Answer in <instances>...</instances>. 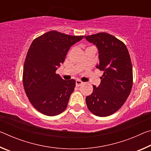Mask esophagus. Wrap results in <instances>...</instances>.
Listing matches in <instances>:
<instances>
[{
    "label": "esophagus",
    "instance_id": "obj_1",
    "mask_svg": "<svg viewBox=\"0 0 151 151\" xmlns=\"http://www.w3.org/2000/svg\"><path fill=\"white\" fill-rule=\"evenodd\" d=\"M83 83V82L81 81H79V80H76V86H80Z\"/></svg>",
    "mask_w": 151,
    "mask_h": 151
}]
</instances>
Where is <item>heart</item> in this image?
<instances>
[{
	"label": "heart",
	"mask_w": 151,
	"mask_h": 151,
	"mask_svg": "<svg viewBox=\"0 0 151 151\" xmlns=\"http://www.w3.org/2000/svg\"><path fill=\"white\" fill-rule=\"evenodd\" d=\"M88 48H89V47H88Z\"/></svg>",
	"instance_id": "obj_1"
}]
</instances>
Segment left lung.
<instances>
[{
  "instance_id": "1",
  "label": "left lung",
  "mask_w": 151,
  "mask_h": 151,
  "mask_svg": "<svg viewBox=\"0 0 151 151\" xmlns=\"http://www.w3.org/2000/svg\"><path fill=\"white\" fill-rule=\"evenodd\" d=\"M85 37L98 48L99 65L96 67L104 72L100 85H93V93L86 97V106L96 116L111 115L123 105L131 93L133 75L129 52L123 42L108 33Z\"/></svg>"
}]
</instances>
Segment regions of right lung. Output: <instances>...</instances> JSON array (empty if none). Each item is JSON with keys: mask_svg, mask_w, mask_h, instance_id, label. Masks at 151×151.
I'll list each match as a JSON object with an SVG mask.
<instances>
[{"mask_svg": "<svg viewBox=\"0 0 151 151\" xmlns=\"http://www.w3.org/2000/svg\"><path fill=\"white\" fill-rule=\"evenodd\" d=\"M83 37L51 30L36 38L30 45L22 82L30 103L42 114L56 116L67 107L76 81L63 80L56 70L64 63L71 46Z\"/></svg>", "mask_w": 151, "mask_h": 151, "instance_id": "add662e5", "label": "right lung"}]
</instances>
